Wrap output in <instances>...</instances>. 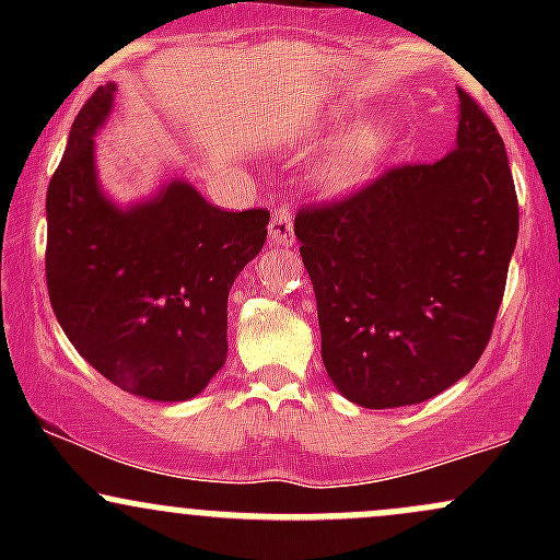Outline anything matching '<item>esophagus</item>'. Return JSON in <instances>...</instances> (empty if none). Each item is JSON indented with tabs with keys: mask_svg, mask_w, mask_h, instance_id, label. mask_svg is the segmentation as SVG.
I'll return each instance as SVG.
<instances>
[{
	"mask_svg": "<svg viewBox=\"0 0 560 560\" xmlns=\"http://www.w3.org/2000/svg\"><path fill=\"white\" fill-rule=\"evenodd\" d=\"M268 240H271V244H279V247H292V244H294L292 210H289L287 205H281V208H273L271 226H268Z\"/></svg>",
	"mask_w": 560,
	"mask_h": 560,
	"instance_id": "34e87169",
	"label": "esophagus"
}]
</instances>
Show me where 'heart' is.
I'll use <instances>...</instances> for the list:
<instances>
[{"instance_id":"1","label":"heart","mask_w":560,"mask_h":560,"mask_svg":"<svg viewBox=\"0 0 560 560\" xmlns=\"http://www.w3.org/2000/svg\"><path fill=\"white\" fill-rule=\"evenodd\" d=\"M392 126L384 120H365L352 128L331 150L324 165V184L329 191H347L358 186L382 163L392 147Z\"/></svg>"}]
</instances>
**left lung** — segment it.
I'll list each match as a JSON object with an SVG mask.
<instances>
[{"label": "left lung", "instance_id": "obj_1", "mask_svg": "<svg viewBox=\"0 0 560 560\" xmlns=\"http://www.w3.org/2000/svg\"><path fill=\"white\" fill-rule=\"evenodd\" d=\"M458 139L331 202L294 236L313 281L326 374L363 408H400L477 365L503 302L518 199L490 115L458 89Z\"/></svg>", "mask_w": 560, "mask_h": 560}]
</instances>
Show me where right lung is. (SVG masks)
I'll return each mask as SVG.
<instances>
[{
  "label": "right lung",
  "instance_id": "right-lung-1",
  "mask_svg": "<svg viewBox=\"0 0 560 560\" xmlns=\"http://www.w3.org/2000/svg\"><path fill=\"white\" fill-rule=\"evenodd\" d=\"M115 83L75 115L47 189V289L66 337L115 387L189 400L226 361L229 289L262 249V208L229 213L191 184L120 210L102 195L94 133Z\"/></svg>",
  "mask_w": 560,
  "mask_h": 560
}]
</instances>
